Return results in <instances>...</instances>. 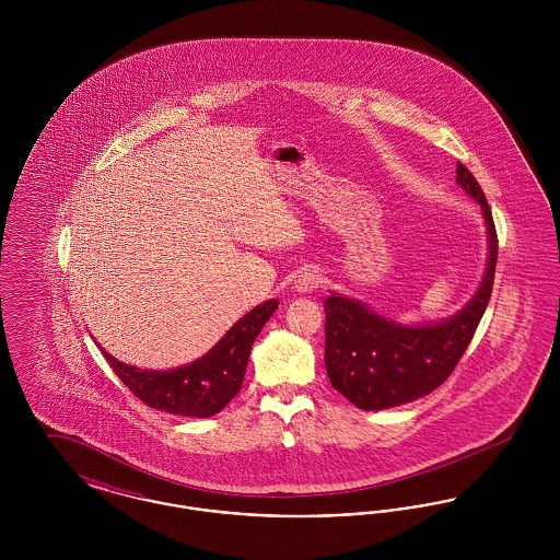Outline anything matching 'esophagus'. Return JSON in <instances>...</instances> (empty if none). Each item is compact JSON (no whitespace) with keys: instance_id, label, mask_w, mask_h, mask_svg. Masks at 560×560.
I'll return each instance as SVG.
<instances>
[{"instance_id":"esophagus-1","label":"esophagus","mask_w":560,"mask_h":560,"mask_svg":"<svg viewBox=\"0 0 560 560\" xmlns=\"http://www.w3.org/2000/svg\"><path fill=\"white\" fill-rule=\"evenodd\" d=\"M320 283H323V277H320L319 270H311V268H308V270H302V272L295 277L293 288H295V292L311 293L315 292Z\"/></svg>"}]
</instances>
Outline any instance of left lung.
Wrapping results in <instances>:
<instances>
[{"mask_svg":"<svg viewBox=\"0 0 560 560\" xmlns=\"http://www.w3.org/2000/svg\"><path fill=\"white\" fill-rule=\"evenodd\" d=\"M455 183L482 210L487 267L479 290L452 317L407 325L382 317L354 298L331 292L325 300V370L331 386L365 411L427 397L452 375L489 304L498 262V235L485 192L457 163Z\"/></svg>","mask_w":560,"mask_h":560,"instance_id":"left-lung-1","label":"left lung"}]
</instances>
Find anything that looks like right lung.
<instances>
[{
  "label": "right lung",
  "instance_id": "obj_1",
  "mask_svg": "<svg viewBox=\"0 0 560 560\" xmlns=\"http://www.w3.org/2000/svg\"><path fill=\"white\" fill-rule=\"evenodd\" d=\"M277 306V300L258 304L243 315L203 357L176 370H140L117 361L105 348L101 350L113 372L149 407L174 416L210 418L222 411L226 402L240 393L254 340Z\"/></svg>",
  "mask_w": 560,
  "mask_h": 560
}]
</instances>
